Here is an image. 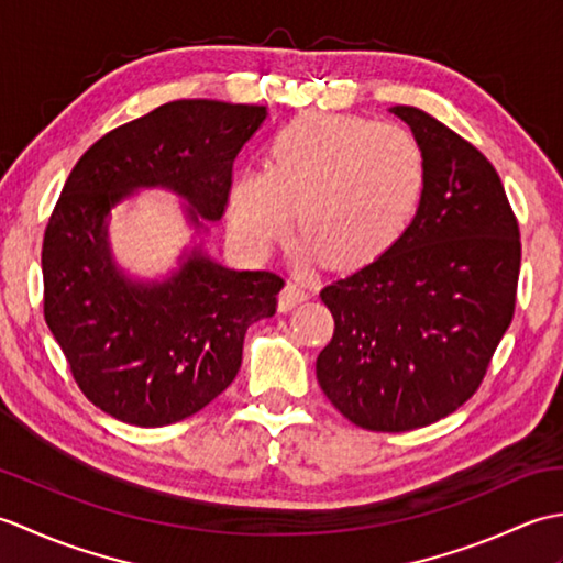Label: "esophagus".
<instances>
[{
	"label": "esophagus",
	"instance_id": "34e87169",
	"mask_svg": "<svg viewBox=\"0 0 563 563\" xmlns=\"http://www.w3.org/2000/svg\"><path fill=\"white\" fill-rule=\"evenodd\" d=\"M309 297V292L302 288V285L297 283H288L285 288L280 290V297H278V307L280 312H290V309H295L297 305H302Z\"/></svg>",
	"mask_w": 563,
	"mask_h": 563
}]
</instances>
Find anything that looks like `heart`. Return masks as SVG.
<instances>
[{
  "label": "heart",
  "instance_id": "heart-1",
  "mask_svg": "<svg viewBox=\"0 0 563 563\" xmlns=\"http://www.w3.org/2000/svg\"><path fill=\"white\" fill-rule=\"evenodd\" d=\"M426 188V154L413 133L361 115L305 113L275 133L266 172L236 178L230 224L251 258L292 230L300 266L327 258L363 268L399 242Z\"/></svg>",
  "mask_w": 563,
  "mask_h": 563
}]
</instances>
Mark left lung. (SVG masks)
I'll list each match as a JSON object with an SVG mask.
<instances>
[{
  "label": "left lung",
  "instance_id": "left-lung-1",
  "mask_svg": "<svg viewBox=\"0 0 563 563\" xmlns=\"http://www.w3.org/2000/svg\"><path fill=\"white\" fill-rule=\"evenodd\" d=\"M426 154L411 224L385 256L321 290L336 329L317 357L329 401L367 430L440 421L479 389L516 312L520 230L484 154L394 106Z\"/></svg>",
  "mask_w": 563,
  "mask_h": 563
}]
</instances>
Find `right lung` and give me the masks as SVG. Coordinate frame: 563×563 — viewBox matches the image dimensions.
Listing matches in <instances>:
<instances>
[{"label":"right lung","instance_id":"right-lung-1","mask_svg":"<svg viewBox=\"0 0 563 563\" xmlns=\"http://www.w3.org/2000/svg\"><path fill=\"white\" fill-rule=\"evenodd\" d=\"M266 115V106L164 103L93 142L59 194L43 239L45 321L84 397L118 421L159 428L206 409L232 385L246 329L275 314L285 280L224 268L202 244L164 280H135L113 258L109 214L142 188H164L186 200L202 236Z\"/></svg>","mask_w":563,"mask_h":563}]
</instances>
